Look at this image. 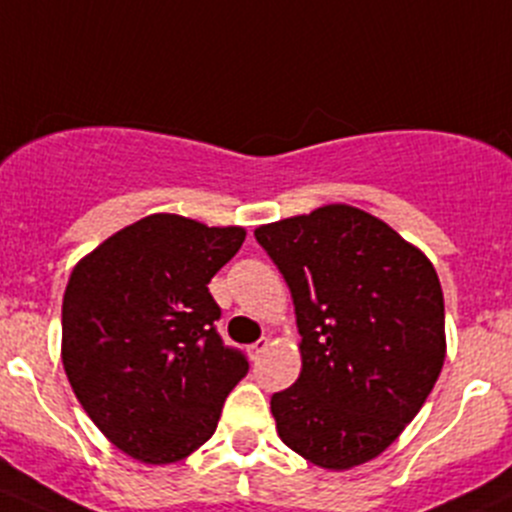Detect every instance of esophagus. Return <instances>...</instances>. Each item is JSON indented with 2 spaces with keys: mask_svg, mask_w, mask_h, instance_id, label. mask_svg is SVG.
Wrapping results in <instances>:
<instances>
[{
  "mask_svg": "<svg viewBox=\"0 0 512 512\" xmlns=\"http://www.w3.org/2000/svg\"><path fill=\"white\" fill-rule=\"evenodd\" d=\"M267 347H270V342H267V339H257L252 347H247V354H250V359H260V356L267 352Z\"/></svg>",
  "mask_w": 512,
  "mask_h": 512,
  "instance_id": "34e87169",
  "label": "esophagus"
}]
</instances>
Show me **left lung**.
<instances>
[{"instance_id":"obj_1","label":"left lung","mask_w":512,"mask_h":512,"mask_svg":"<svg viewBox=\"0 0 512 512\" xmlns=\"http://www.w3.org/2000/svg\"><path fill=\"white\" fill-rule=\"evenodd\" d=\"M292 292L299 379L272 396L277 433L309 463L349 471L384 453L446 359L431 260L384 220L334 203L255 230Z\"/></svg>"}]
</instances>
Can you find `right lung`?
<instances>
[{"mask_svg": "<svg viewBox=\"0 0 512 512\" xmlns=\"http://www.w3.org/2000/svg\"><path fill=\"white\" fill-rule=\"evenodd\" d=\"M245 227L156 213L79 260L61 307V361L98 431L148 466L188 458L215 433L247 374L215 332L208 282L235 257Z\"/></svg>", "mask_w": 512, "mask_h": 512, "instance_id": "obj_1", "label": "right lung"}]
</instances>
